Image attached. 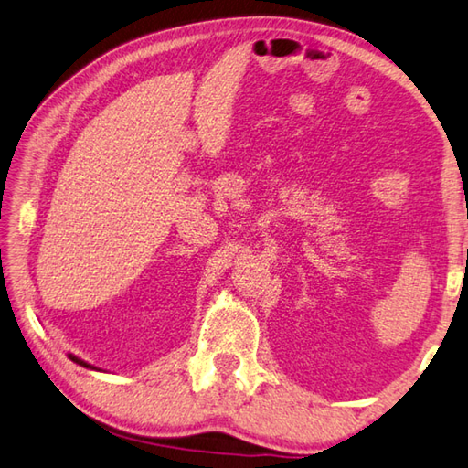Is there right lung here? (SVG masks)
I'll return each mask as SVG.
<instances>
[{"label": "right lung", "instance_id": "obj_1", "mask_svg": "<svg viewBox=\"0 0 468 468\" xmlns=\"http://www.w3.org/2000/svg\"><path fill=\"white\" fill-rule=\"evenodd\" d=\"M68 357L71 359L73 364H80V366H84V367H90V370H96V367L92 366V364H88V362H84V359H80V357H76L73 354H68Z\"/></svg>", "mask_w": 468, "mask_h": 468}]
</instances>
